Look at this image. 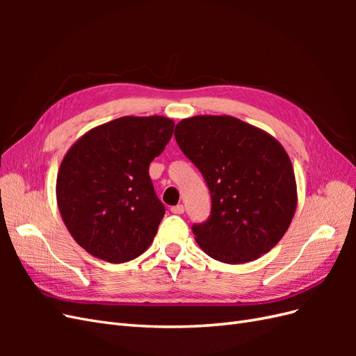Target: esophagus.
<instances>
[{"label": "esophagus", "mask_w": 356, "mask_h": 356, "mask_svg": "<svg viewBox=\"0 0 356 356\" xmlns=\"http://www.w3.org/2000/svg\"><path fill=\"white\" fill-rule=\"evenodd\" d=\"M170 212H172V213H178V215H181L182 212H184V207H182V204H175V207H172V208H170Z\"/></svg>", "instance_id": "obj_1"}]
</instances>
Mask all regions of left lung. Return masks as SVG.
<instances>
[{
  "label": "left lung",
  "mask_w": 356,
  "mask_h": 356,
  "mask_svg": "<svg viewBox=\"0 0 356 356\" xmlns=\"http://www.w3.org/2000/svg\"><path fill=\"white\" fill-rule=\"evenodd\" d=\"M175 139L211 191V217L193 225L197 245L227 264L270 251L297 208L294 169L281 143L232 115L184 118Z\"/></svg>",
  "instance_id": "left-lung-1"
}]
</instances>
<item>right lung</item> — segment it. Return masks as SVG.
Listing matches in <instances>:
<instances>
[{"instance_id":"1","label":"right lung","mask_w":356,"mask_h":356,"mask_svg":"<svg viewBox=\"0 0 356 356\" xmlns=\"http://www.w3.org/2000/svg\"><path fill=\"white\" fill-rule=\"evenodd\" d=\"M163 115H126L75 141L56 178V200L68 232L83 250L126 263L154 241L165 207L148 175L174 132Z\"/></svg>"}]
</instances>
